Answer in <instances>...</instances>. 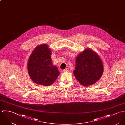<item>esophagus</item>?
I'll list each match as a JSON object with an SVG mask.
<instances>
[{"mask_svg": "<svg viewBox=\"0 0 125 125\" xmlns=\"http://www.w3.org/2000/svg\"><path fill=\"white\" fill-rule=\"evenodd\" d=\"M63 72H65V73H67V72H69V69L68 68H66L65 69V70H63Z\"/></svg>", "mask_w": 125, "mask_h": 125, "instance_id": "1", "label": "esophagus"}]
</instances>
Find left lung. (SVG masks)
<instances>
[{
	"label": "left lung",
	"mask_w": 125,
	"mask_h": 125,
	"mask_svg": "<svg viewBox=\"0 0 125 125\" xmlns=\"http://www.w3.org/2000/svg\"><path fill=\"white\" fill-rule=\"evenodd\" d=\"M73 74L76 79L83 86L95 83L101 77L103 66L99 55L89 48L80 53L76 58Z\"/></svg>",
	"instance_id": "obj_1"
}]
</instances>
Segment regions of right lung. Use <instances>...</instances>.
I'll list each match as a JSON object with an SVG mask.
<instances>
[{
    "instance_id": "right-lung-1",
    "label": "right lung",
    "mask_w": 125,
    "mask_h": 125,
    "mask_svg": "<svg viewBox=\"0 0 125 125\" xmlns=\"http://www.w3.org/2000/svg\"><path fill=\"white\" fill-rule=\"evenodd\" d=\"M51 52L48 45L41 44L34 49L29 57L28 73L32 81L37 84L50 85L60 74L56 66L52 64Z\"/></svg>"
}]
</instances>
